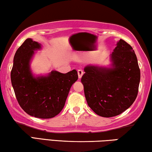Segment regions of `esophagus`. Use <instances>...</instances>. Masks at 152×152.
Segmentation results:
<instances>
[{
    "instance_id": "34e87169",
    "label": "esophagus",
    "mask_w": 152,
    "mask_h": 152,
    "mask_svg": "<svg viewBox=\"0 0 152 152\" xmlns=\"http://www.w3.org/2000/svg\"><path fill=\"white\" fill-rule=\"evenodd\" d=\"M78 78H81V77H82L83 75V71L82 69L78 70Z\"/></svg>"
}]
</instances>
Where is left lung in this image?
I'll list each match as a JSON object with an SVG mask.
<instances>
[{
    "label": "left lung",
    "instance_id": "8db88e82",
    "mask_svg": "<svg viewBox=\"0 0 152 152\" xmlns=\"http://www.w3.org/2000/svg\"><path fill=\"white\" fill-rule=\"evenodd\" d=\"M111 68L88 65L81 78L88 106L104 117L119 115L137 98L141 78L134 50L120 39L110 55Z\"/></svg>",
    "mask_w": 152,
    "mask_h": 152
}]
</instances>
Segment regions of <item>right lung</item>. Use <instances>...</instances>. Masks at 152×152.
Wrapping results in <instances>:
<instances>
[{
  "mask_svg": "<svg viewBox=\"0 0 152 152\" xmlns=\"http://www.w3.org/2000/svg\"><path fill=\"white\" fill-rule=\"evenodd\" d=\"M40 48V44L31 38L24 41L13 58L11 80L18 103L27 114L50 119L61 111L78 76L76 69L66 74L52 71L47 76H33L30 62L34 51Z\"/></svg>",
  "mask_w": 152,
  "mask_h": 152,
  "instance_id": "add662e5",
  "label": "right lung"
}]
</instances>
